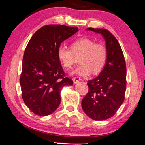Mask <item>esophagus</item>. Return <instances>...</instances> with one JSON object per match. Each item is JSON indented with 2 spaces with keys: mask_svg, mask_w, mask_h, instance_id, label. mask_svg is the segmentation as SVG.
<instances>
[{
  "mask_svg": "<svg viewBox=\"0 0 145 145\" xmlns=\"http://www.w3.org/2000/svg\"><path fill=\"white\" fill-rule=\"evenodd\" d=\"M81 80V78H80L79 77L76 76V77H74L73 78V81L74 83H77L78 82H79V81Z\"/></svg>",
  "mask_w": 145,
  "mask_h": 145,
  "instance_id": "34e87169",
  "label": "esophagus"
}]
</instances>
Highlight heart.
Segmentation results:
<instances>
[{"mask_svg": "<svg viewBox=\"0 0 145 145\" xmlns=\"http://www.w3.org/2000/svg\"><path fill=\"white\" fill-rule=\"evenodd\" d=\"M72 50L65 46H59L57 50L58 57L65 68H70L75 62V56L81 55L80 65L73 70L72 73L83 76L97 73L104 67L107 56L106 48L104 44L95 43L90 39L81 38L72 44Z\"/></svg>", "mask_w": 145, "mask_h": 145, "instance_id": "b5f03b06", "label": "heart"}]
</instances>
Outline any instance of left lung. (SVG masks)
Segmentation results:
<instances>
[{"label": "left lung", "instance_id": "1", "mask_svg": "<svg viewBox=\"0 0 145 145\" xmlns=\"http://www.w3.org/2000/svg\"><path fill=\"white\" fill-rule=\"evenodd\" d=\"M101 34L106 42V64L99 76L89 80V91L81 101L84 113L95 121L114 116L123 103L126 89V65L117 39L105 29L88 28Z\"/></svg>", "mask_w": 145, "mask_h": 145}]
</instances>
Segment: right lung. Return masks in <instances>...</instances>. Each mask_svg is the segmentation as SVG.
Masks as SVG:
<instances>
[{
	"instance_id": "1",
	"label": "right lung",
	"mask_w": 145,
	"mask_h": 145,
	"mask_svg": "<svg viewBox=\"0 0 145 145\" xmlns=\"http://www.w3.org/2000/svg\"><path fill=\"white\" fill-rule=\"evenodd\" d=\"M78 31L77 27L46 25L32 35L25 48L20 82L22 98L32 112L48 116L61 103V91L72 85L65 76L57 50L61 44Z\"/></svg>"
}]
</instances>
